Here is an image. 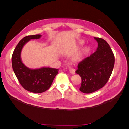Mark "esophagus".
Returning <instances> with one entry per match:
<instances>
[{
    "mask_svg": "<svg viewBox=\"0 0 129 129\" xmlns=\"http://www.w3.org/2000/svg\"><path fill=\"white\" fill-rule=\"evenodd\" d=\"M69 70V72L72 74H75V69L73 68H70Z\"/></svg>",
    "mask_w": 129,
    "mask_h": 129,
    "instance_id": "1",
    "label": "esophagus"
}]
</instances>
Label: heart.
Masks as SVG:
<instances>
[{
  "label": "heart",
  "instance_id": "heart-1",
  "mask_svg": "<svg viewBox=\"0 0 129 129\" xmlns=\"http://www.w3.org/2000/svg\"><path fill=\"white\" fill-rule=\"evenodd\" d=\"M79 43H80V44H82L84 43V41L83 40H81V41H80V42H79ZM89 50H90V49H89V47L85 48L84 49V50H83V54H86L87 53H88L89 51Z\"/></svg>",
  "mask_w": 129,
  "mask_h": 129
}]
</instances>
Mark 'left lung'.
<instances>
[{"mask_svg":"<svg viewBox=\"0 0 129 129\" xmlns=\"http://www.w3.org/2000/svg\"><path fill=\"white\" fill-rule=\"evenodd\" d=\"M97 41V50L78 64L76 74L81 78V92L90 94L102 88L111 75L115 63L113 51L106 41L94 38Z\"/></svg>","mask_w":129,"mask_h":129,"instance_id":"left-lung-1","label":"left lung"}]
</instances>
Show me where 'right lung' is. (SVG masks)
<instances>
[{
	"instance_id": "obj_1",
	"label": "right lung",
	"mask_w": 129,
	"mask_h": 129,
	"mask_svg": "<svg viewBox=\"0 0 129 129\" xmlns=\"http://www.w3.org/2000/svg\"><path fill=\"white\" fill-rule=\"evenodd\" d=\"M40 37V34H36L23 38L16 45L12 57L13 69L19 83L27 91L33 93H42L50 88L59 70L50 68L30 69L23 64L20 53L23 46L30 39Z\"/></svg>"
}]
</instances>
